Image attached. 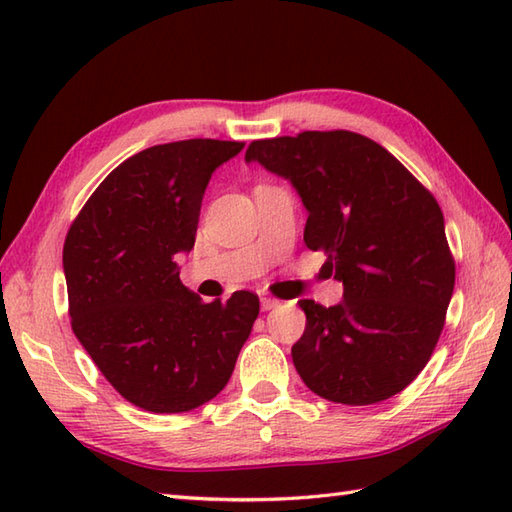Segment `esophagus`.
Returning <instances> with one entry per match:
<instances>
[{
    "label": "esophagus",
    "mask_w": 512,
    "mask_h": 512,
    "mask_svg": "<svg viewBox=\"0 0 512 512\" xmlns=\"http://www.w3.org/2000/svg\"><path fill=\"white\" fill-rule=\"evenodd\" d=\"M279 306V301L277 299H270V297H262V310L264 312H268V310H273V308H277Z\"/></svg>",
    "instance_id": "1"
}]
</instances>
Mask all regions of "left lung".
<instances>
[{"label":"left lung","mask_w":512,"mask_h":512,"mask_svg":"<svg viewBox=\"0 0 512 512\" xmlns=\"http://www.w3.org/2000/svg\"><path fill=\"white\" fill-rule=\"evenodd\" d=\"M246 162L292 184L308 211L303 242L343 284L336 306L299 301L301 380L341 405L396 396L427 365L453 297L436 198L387 149L343 129L255 140Z\"/></svg>","instance_id":"obj_1"}]
</instances>
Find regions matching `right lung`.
<instances>
[{
  "mask_svg": "<svg viewBox=\"0 0 512 512\" xmlns=\"http://www.w3.org/2000/svg\"><path fill=\"white\" fill-rule=\"evenodd\" d=\"M244 143L193 138L149 147L107 176L63 244L76 339L132 405L182 413L226 387L259 314L237 290L204 303L180 281L204 191Z\"/></svg>",
  "mask_w": 512,
  "mask_h": 512,
  "instance_id": "add662e5",
  "label": "right lung"
}]
</instances>
